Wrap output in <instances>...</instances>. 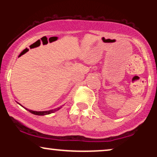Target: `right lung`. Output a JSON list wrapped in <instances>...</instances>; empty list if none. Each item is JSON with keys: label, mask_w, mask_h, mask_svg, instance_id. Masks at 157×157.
I'll return each instance as SVG.
<instances>
[{"label": "right lung", "mask_w": 157, "mask_h": 157, "mask_svg": "<svg viewBox=\"0 0 157 157\" xmlns=\"http://www.w3.org/2000/svg\"><path fill=\"white\" fill-rule=\"evenodd\" d=\"M60 109H57V110ZM29 111L30 113H33V114H35V115H46V114H49V113H51L53 112V111H32V110H29V109H27Z\"/></svg>", "instance_id": "add662e5"}]
</instances>
